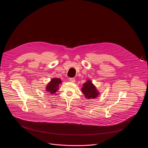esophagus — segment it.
Masks as SVG:
<instances>
[{
	"label": "esophagus",
	"instance_id": "obj_1",
	"mask_svg": "<svg viewBox=\"0 0 148 148\" xmlns=\"http://www.w3.org/2000/svg\"><path fill=\"white\" fill-rule=\"evenodd\" d=\"M70 81L71 82H75V79L74 78H70Z\"/></svg>",
	"mask_w": 148,
	"mask_h": 148
}]
</instances>
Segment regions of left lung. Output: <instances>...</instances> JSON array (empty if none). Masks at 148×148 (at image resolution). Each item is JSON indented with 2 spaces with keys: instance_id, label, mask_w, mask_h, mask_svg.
Instances as JSON below:
<instances>
[{
  "instance_id": "1",
  "label": "left lung",
  "mask_w": 148,
  "mask_h": 148,
  "mask_svg": "<svg viewBox=\"0 0 148 148\" xmlns=\"http://www.w3.org/2000/svg\"><path fill=\"white\" fill-rule=\"evenodd\" d=\"M81 90L85 97L88 99H94L99 94L95 86L90 80H88L83 84V87H82Z\"/></svg>"
}]
</instances>
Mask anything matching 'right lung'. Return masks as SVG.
Instances as JSON below:
<instances>
[{
	"label": "right lung",
	"instance_id": "right-lung-1",
	"mask_svg": "<svg viewBox=\"0 0 148 148\" xmlns=\"http://www.w3.org/2000/svg\"><path fill=\"white\" fill-rule=\"evenodd\" d=\"M61 82V80L60 78H54L51 79L49 83L47 84L46 91L49 92V93H51V94L56 93L59 88V84H60Z\"/></svg>",
	"mask_w": 148,
	"mask_h": 148
}]
</instances>
